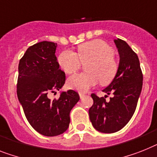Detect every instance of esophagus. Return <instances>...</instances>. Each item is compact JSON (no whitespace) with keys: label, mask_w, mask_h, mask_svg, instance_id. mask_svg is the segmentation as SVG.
<instances>
[{"label":"esophagus","mask_w":157,"mask_h":157,"mask_svg":"<svg viewBox=\"0 0 157 157\" xmlns=\"http://www.w3.org/2000/svg\"><path fill=\"white\" fill-rule=\"evenodd\" d=\"M79 97H80V99H83L84 97H85V94H82V93H79Z\"/></svg>","instance_id":"1"}]
</instances>
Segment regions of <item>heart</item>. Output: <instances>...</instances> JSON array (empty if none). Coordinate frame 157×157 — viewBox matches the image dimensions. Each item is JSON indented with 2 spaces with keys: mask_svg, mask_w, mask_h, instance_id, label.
I'll list each match as a JSON object with an SVG mask.
<instances>
[{
  "mask_svg": "<svg viewBox=\"0 0 157 157\" xmlns=\"http://www.w3.org/2000/svg\"><path fill=\"white\" fill-rule=\"evenodd\" d=\"M82 63H86V73L77 74L67 80L71 89L86 93L98 82L107 85L113 81L119 69L111 46L100 39H94L80 44L76 54L72 50H65L59 54L58 63L61 69L67 74L75 73Z\"/></svg>",
  "mask_w": 157,
  "mask_h": 157,
  "instance_id": "heart-1",
  "label": "heart"
}]
</instances>
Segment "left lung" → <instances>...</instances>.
Masks as SVG:
<instances>
[{"instance_id":"left-lung-1","label":"left lung","mask_w":157,"mask_h":157,"mask_svg":"<svg viewBox=\"0 0 157 157\" xmlns=\"http://www.w3.org/2000/svg\"><path fill=\"white\" fill-rule=\"evenodd\" d=\"M120 55L116 76L103 91L113 97L107 102L92 94L94 103L89 109L90 122L97 131L114 133L122 129L132 117L143 85V75L137 54L126 41L114 40ZM106 96V95H105Z\"/></svg>"}]
</instances>
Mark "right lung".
<instances>
[{
	"instance_id": "add662e5",
	"label": "right lung",
	"mask_w": 157,
	"mask_h": 157,
	"mask_svg": "<svg viewBox=\"0 0 157 157\" xmlns=\"http://www.w3.org/2000/svg\"><path fill=\"white\" fill-rule=\"evenodd\" d=\"M57 46L46 41L34 44L18 65V100L31 126L46 136H56L67 130L70 112L79 100L73 90L62 91L59 99L53 101L47 97L48 93L60 90L66 81L55 56Z\"/></svg>"
}]
</instances>
